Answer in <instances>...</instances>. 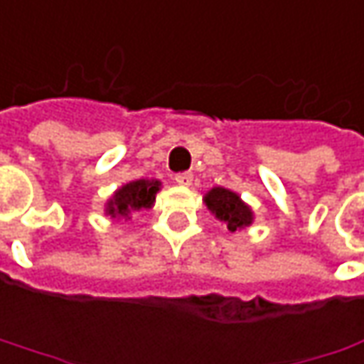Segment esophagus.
Here are the masks:
<instances>
[{"label": "esophagus", "instance_id": "1", "mask_svg": "<svg viewBox=\"0 0 364 364\" xmlns=\"http://www.w3.org/2000/svg\"><path fill=\"white\" fill-rule=\"evenodd\" d=\"M175 183L181 185V187H189L193 183V175L191 173H177L175 175Z\"/></svg>", "mask_w": 364, "mask_h": 364}]
</instances>
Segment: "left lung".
<instances>
[{
	"instance_id": "8db88e82",
	"label": "left lung",
	"mask_w": 364,
	"mask_h": 364,
	"mask_svg": "<svg viewBox=\"0 0 364 364\" xmlns=\"http://www.w3.org/2000/svg\"><path fill=\"white\" fill-rule=\"evenodd\" d=\"M203 203L208 212L212 213L218 222H222L228 232L245 230L255 222L252 208L236 191L226 189V187H212L203 196Z\"/></svg>"
}]
</instances>
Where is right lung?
<instances>
[{"mask_svg":"<svg viewBox=\"0 0 364 364\" xmlns=\"http://www.w3.org/2000/svg\"><path fill=\"white\" fill-rule=\"evenodd\" d=\"M163 187L159 179H136L118 187L105 201L103 213L116 220H130L134 212L151 210L156 201V193Z\"/></svg>","mask_w":364,"mask_h":364,"instance_id":"add662e5","label":"right lung"}]
</instances>
